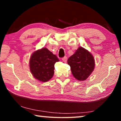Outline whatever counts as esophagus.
Returning <instances> with one entry per match:
<instances>
[{
  "label": "esophagus",
  "instance_id": "1",
  "mask_svg": "<svg viewBox=\"0 0 121 121\" xmlns=\"http://www.w3.org/2000/svg\"><path fill=\"white\" fill-rule=\"evenodd\" d=\"M62 60L64 62H67V57H64L63 58H62Z\"/></svg>",
  "mask_w": 121,
  "mask_h": 121
}]
</instances>
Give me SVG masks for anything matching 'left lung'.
Masks as SVG:
<instances>
[{"instance_id":"1","label":"left lung","mask_w":121,"mask_h":121,"mask_svg":"<svg viewBox=\"0 0 121 121\" xmlns=\"http://www.w3.org/2000/svg\"><path fill=\"white\" fill-rule=\"evenodd\" d=\"M73 75L77 80H85L95 68V60L88 51L82 47H79L75 53L68 59Z\"/></svg>"}]
</instances>
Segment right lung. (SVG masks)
<instances>
[{
  "instance_id": "1",
  "label": "right lung",
  "mask_w": 121,
  "mask_h": 121,
  "mask_svg": "<svg viewBox=\"0 0 121 121\" xmlns=\"http://www.w3.org/2000/svg\"><path fill=\"white\" fill-rule=\"evenodd\" d=\"M59 59L46 48L34 52L30 59V68L34 78L42 82H47L54 74V64Z\"/></svg>"
}]
</instances>
